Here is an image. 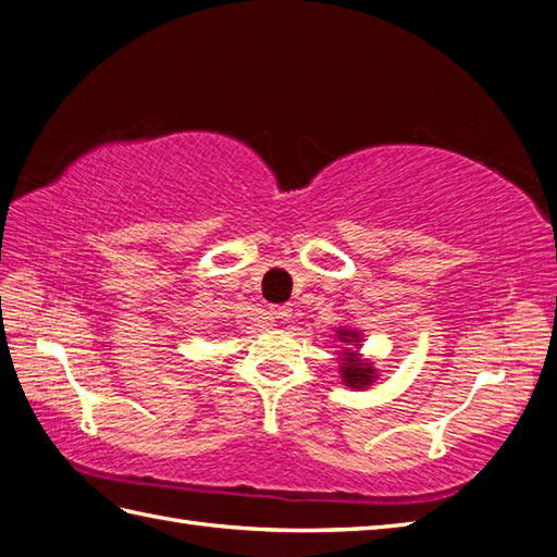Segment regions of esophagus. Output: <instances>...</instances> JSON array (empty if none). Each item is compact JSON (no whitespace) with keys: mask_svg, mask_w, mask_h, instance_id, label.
I'll list each match as a JSON object with an SVG mask.
<instances>
[{"mask_svg":"<svg viewBox=\"0 0 557 557\" xmlns=\"http://www.w3.org/2000/svg\"><path fill=\"white\" fill-rule=\"evenodd\" d=\"M270 320H289L292 318V308L284 304V306H270Z\"/></svg>","mask_w":557,"mask_h":557,"instance_id":"obj_1","label":"esophagus"}]
</instances>
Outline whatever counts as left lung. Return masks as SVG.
Returning a JSON list of instances; mask_svg holds the SVG:
<instances>
[{"mask_svg": "<svg viewBox=\"0 0 557 557\" xmlns=\"http://www.w3.org/2000/svg\"><path fill=\"white\" fill-rule=\"evenodd\" d=\"M337 339L347 346L339 356L342 358L339 370H342L344 384L351 386V389H358V392L366 389V386H370L374 380L380 377V374H377V370H374L370 360H366L363 356L358 354V348L363 346V344H360V342H363V337H360L358 330L337 327Z\"/></svg>", "mask_w": 557, "mask_h": 557, "instance_id": "left-lung-1", "label": "left lung"}]
</instances>
